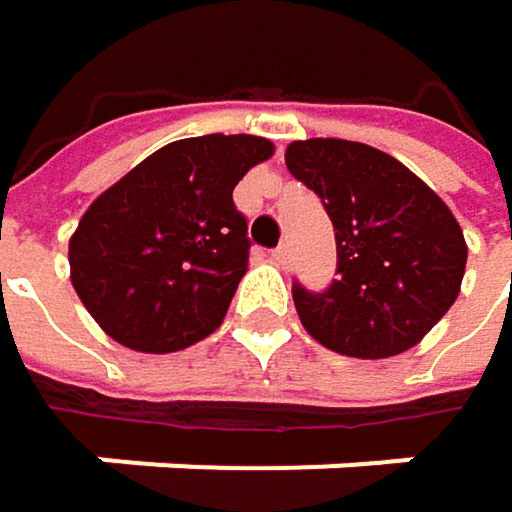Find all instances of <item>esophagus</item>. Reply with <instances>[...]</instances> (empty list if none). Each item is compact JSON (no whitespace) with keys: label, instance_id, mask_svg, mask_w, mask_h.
Segmentation results:
<instances>
[{"label":"esophagus","instance_id":"esophagus-1","mask_svg":"<svg viewBox=\"0 0 512 512\" xmlns=\"http://www.w3.org/2000/svg\"><path fill=\"white\" fill-rule=\"evenodd\" d=\"M272 260H275L281 269H290V260H293V255H290V246H278V249L272 252Z\"/></svg>","mask_w":512,"mask_h":512}]
</instances>
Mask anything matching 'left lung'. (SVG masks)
<instances>
[{
	"mask_svg": "<svg viewBox=\"0 0 512 512\" xmlns=\"http://www.w3.org/2000/svg\"><path fill=\"white\" fill-rule=\"evenodd\" d=\"M284 162L323 198L338 278L293 287L305 332L332 353L391 358L412 350L457 302L468 246L451 207L400 159L347 139L290 142Z\"/></svg>",
	"mask_w": 512,
	"mask_h": 512,
	"instance_id": "8db88e82",
	"label": "left lung"
}]
</instances>
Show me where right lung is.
<instances>
[{"label":"right lung","instance_id":"1","mask_svg":"<svg viewBox=\"0 0 512 512\" xmlns=\"http://www.w3.org/2000/svg\"><path fill=\"white\" fill-rule=\"evenodd\" d=\"M272 154L246 133L180 139L91 201L67 246L70 281L112 341L162 356L222 326L249 269L234 186Z\"/></svg>","mask_w":512,"mask_h":512}]
</instances>
